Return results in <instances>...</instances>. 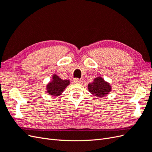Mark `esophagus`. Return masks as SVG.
<instances>
[{
    "mask_svg": "<svg viewBox=\"0 0 152 152\" xmlns=\"http://www.w3.org/2000/svg\"><path fill=\"white\" fill-rule=\"evenodd\" d=\"M82 80L80 79H78V78H76L74 80H73V82H75V83H81L82 82Z\"/></svg>",
    "mask_w": 152,
    "mask_h": 152,
    "instance_id": "obj_1",
    "label": "esophagus"
}]
</instances>
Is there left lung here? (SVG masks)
Masks as SVG:
<instances>
[{"mask_svg":"<svg viewBox=\"0 0 152 152\" xmlns=\"http://www.w3.org/2000/svg\"><path fill=\"white\" fill-rule=\"evenodd\" d=\"M88 89L91 94L101 98L106 96L110 93L111 86L102 77H97L94 79L92 83L88 84Z\"/></svg>","mask_w":152,"mask_h":152,"instance_id":"8db88e82","label":"left lung"}]
</instances>
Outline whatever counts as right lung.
I'll return each mask as SVG.
<instances>
[{
	"instance_id": "add662e5",
	"label": "right lung",
	"mask_w": 152,
	"mask_h": 152,
	"mask_svg": "<svg viewBox=\"0 0 152 152\" xmlns=\"http://www.w3.org/2000/svg\"><path fill=\"white\" fill-rule=\"evenodd\" d=\"M70 84V80H62L56 74L53 75V80L47 86L48 93L54 96L61 94L66 86Z\"/></svg>"
}]
</instances>
